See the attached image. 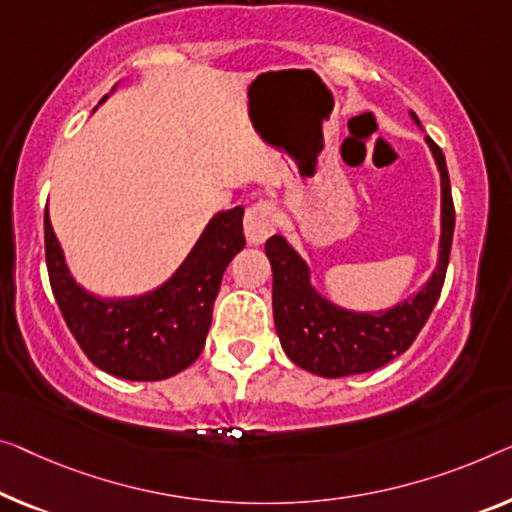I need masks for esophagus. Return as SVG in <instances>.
<instances>
[{
  "label": "esophagus",
  "mask_w": 512,
  "mask_h": 512,
  "mask_svg": "<svg viewBox=\"0 0 512 512\" xmlns=\"http://www.w3.org/2000/svg\"><path fill=\"white\" fill-rule=\"evenodd\" d=\"M278 227V209L271 202H257L246 211L243 230H246L248 243H264Z\"/></svg>",
  "instance_id": "1"
}]
</instances>
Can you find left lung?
Here are the masks:
<instances>
[{
    "label": "left lung",
    "mask_w": 512,
    "mask_h": 512,
    "mask_svg": "<svg viewBox=\"0 0 512 512\" xmlns=\"http://www.w3.org/2000/svg\"><path fill=\"white\" fill-rule=\"evenodd\" d=\"M441 172V262L414 299L375 315H356L324 301L308 285V266L282 236L266 241L273 269V319L285 354L299 368L322 377H349L377 370L414 345L432 315L451 259L455 207L444 151L427 137Z\"/></svg>",
    "instance_id": "8db88e82"
}]
</instances>
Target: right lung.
Wrapping results in <instances>:
<instances>
[{
    "label": "right lung",
    "mask_w": 512,
    "mask_h": 512,
    "mask_svg": "<svg viewBox=\"0 0 512 512\" xmlns=\"http://www.w3.org/2000/svg\"><path fill=\"white\" fill-rule=\"evenodd\" d=\"M243 246V209L234 207L211 220L165 285L137 299L103 301L68 276L45 207V264L61 317L96 368L131 381L174 377L197 361L220 280Z\"/></svg>",
    "instance_id": "obj_1"
}]
</instances>
